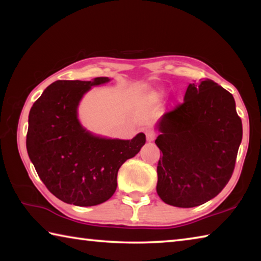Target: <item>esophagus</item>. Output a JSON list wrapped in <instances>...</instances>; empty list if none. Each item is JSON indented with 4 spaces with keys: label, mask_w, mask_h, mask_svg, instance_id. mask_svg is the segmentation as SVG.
Returning a JSON list of instances; mask_svg holds the SVG:
<instances>
[{
    "label": "esophagus",
    "mask_w": 261,
    "mask_h": 261,
    "mask_svg": "<svg viewBox=\"0 0 261 261\" xmlns=\"http://www.w3.org/2000/svg\"><path fill=\"white\" fill-rule=\"evenodd\" d=\"M145 135H146L147 141H153L156 138V132L153 129H146V131H145Z\"/></svg>",
    "instance_id": "34e87169"
}]
</instances>
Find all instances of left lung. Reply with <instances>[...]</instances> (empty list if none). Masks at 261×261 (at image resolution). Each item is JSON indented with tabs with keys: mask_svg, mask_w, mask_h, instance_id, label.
Masks as SVG:
<instances>
[{
	"mask_svg": "<svg viewBox=\"0 0 261 261\" xmlns=\"http://www.w3.org/2000/svg\"><path fill=\"white\" fill-rule=\"evenodd\" d=\"M159 130L156 192L162 201L189 208L218 196L231 178L243 136L232 94L207 78L190 84Z\"/></svg>",
	"mask_w": 261,
	"mask_h": 261,
	"instance_id": "1",
	"label": "left lung"
}]
</instances>
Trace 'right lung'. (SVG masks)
Listing matches in <instances>:
<instances>
[{"label":"right lung","instance_id":"obj_1","mask_svg":"<svg viewBox=\"0 0 261 261\" xmlns=\"http://www.w3.org/2000/svg\"><path fill=\"white\" fill-rule=\"evenodd\" d=\"M108 81H56L30 110L29 156L46 188L67 204L94 206L107 201L116 191L120 167L146 141L144 134L131 140L100 138L81 125L77 107L82 96Z\"/></svg>","mask_w":261,"mask_h":261}]
</instances>
